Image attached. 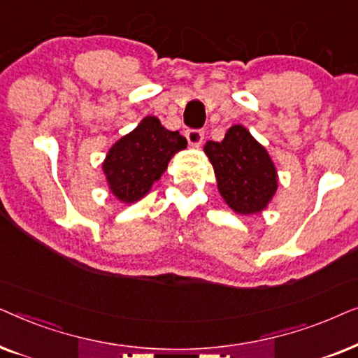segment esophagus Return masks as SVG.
<instances>
[{"instance_id":"obj_1","label":"esophagus","mask_w":358,"mask_h":358,"mask_svg":"<svg viewBox=\"0 0 358 358\" xmlns=\"http://www.w3.org/2000/svg\"><path fill=\"white\" fill-rule=\"evenodd\" d=\"M203 136H205V131L200 130V129H187L185 130V138L192 146H199L200 143L203 141Z\"/></svg>"}]
</instances>
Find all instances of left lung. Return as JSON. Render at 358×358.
Here are the masks:
<instances>
[{
	"label": "left lung",
	"mask_w": 358,
	"mask_h": 358,
	"mask_svg": "<svg viewBox=\"0 0 358 358\" xmlns=\"http://www.w3.org/2000/svg\"><path fill=\"white\" fill-rule=\"evenodd\" d=\"M218 190L234 212H261L277 190V171L271 156L243 125H233L223 141H208Z\"/></svg>",
	"instance_id": "8db88e82"
}]
</instances>
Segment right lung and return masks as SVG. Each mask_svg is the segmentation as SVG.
I'll list each match as a JSON object with an SVG mask.
<instances>
[{"label":"right lung","mask_w":358,"mask_h":358,"mask_svg":"<svg viewBox=\"0 0 358 358\" xmlns=\"http://www.w3.org/2000/svg\"><path fill=\"white\" fill-rule=\"evenodd\" d=\"M185 146L187 140L179 131L164 129L156 117L148 115L107 153L102 168L112 194L125 203L140 200L161 178L176 151Z\"/></svg>","instance_id":"add662e5"}]
</instances>
